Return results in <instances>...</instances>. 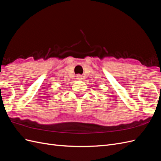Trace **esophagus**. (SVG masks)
Returning a JSON list of instances; mask_svg holds the SVG:
<instances>
[{"label":"esophagus","mask_w":161,"mask_h":161,"mask_svg":"<svg viewBox=\"0 0 161 161\" xmlns=\"http://www.w3.org/2000/svg\"><path fill=\"white\" fill-rule=\"evenodd\" d=\"M76 77H77V79H80L81 78H82V76H81V75H78L76 76Z\"/></svg>","instance_id":"obj_1"}]
</instances>
